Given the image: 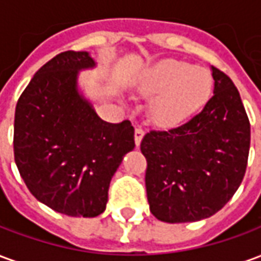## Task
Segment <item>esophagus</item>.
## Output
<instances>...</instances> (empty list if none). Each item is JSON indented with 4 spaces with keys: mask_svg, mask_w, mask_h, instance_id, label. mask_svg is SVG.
<instances>
[{
    "mask_svg": "<svg viewBox=\"0 0 261 261\" xmlns=\"http://www.w3.org/2000/svg\"><path fill=\"white\" fill-rule=\"evenodd\" d=\"M142 137H144V131H142L141 127H136V131H134V141H136L137 147L141 144Z\"/></svg>",
    "mask_w": 261,
    "mask_h": 261,
    "instance_id": "esophagus-1",
    "label": "esophagus"
}]
</instances>
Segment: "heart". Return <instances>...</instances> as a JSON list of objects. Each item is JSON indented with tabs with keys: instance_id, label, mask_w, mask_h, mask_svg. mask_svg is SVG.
<instances>
[{
	"instance_id": "obj_1",
	"label": "heart",
	"mask_w": 261,
	"mask_h": 261,
	"mask_svg": "<svg viewBox=\"0 0 261 261\" xmlns=\"http://www.w3.org/2000/svg\"><path fill=\"white\" fill-rule=\"evenodd\" d=\"M141 96L151 99L149 116L162 127L177 125L190 119L207 103L213 92L210 71L168 60L147 69L137 84Z\"/></svg>"
}]
</instances>
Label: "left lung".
<instances>
[{
    "mask_svg": "<svg viewBox=\"0 0 261 261\" xmlns=\"http://www.w3.org/2000/svg\"><path fill=\"white\" fill-rule=\"evenodd\" d=\"M214 95L186 123L151 130L141 141L151 213L164 222H194L218 213L241 186L250 123L229 76L213 67Z\"/></svg>",
    "mask_w": 261,
    "mask_h": 261,
    "instance_id": "1",
    "label": "left lung"
}]
</instances>
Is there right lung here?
Masks as SVG:
<instances>
[{
  "label": "right lung",
  "mask_w": 261,
  "mask_h": 261,
  "mask_svg": "<svg viewBox=\"0 0 261 261\" xmlns=\"http://www.w3.org/2000/svg\"><path fill=\"white\" fill-rule=\"evenodd\" d=\"M95 67L86 51H64L43 65L18 99L14 155L39 201L69 217H96L114 172L136 147L128 120L103 121L80 95V69Z\"/></svg>",
  "instance_id": "obj_1"
}]
</instances>
